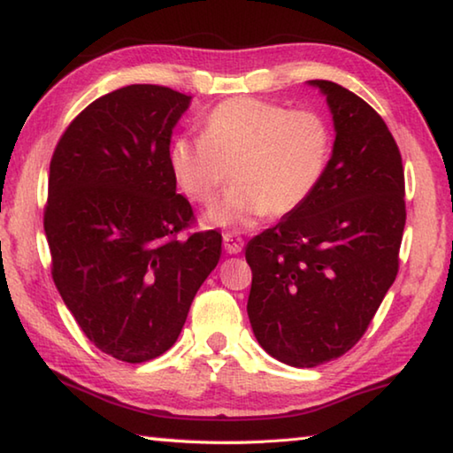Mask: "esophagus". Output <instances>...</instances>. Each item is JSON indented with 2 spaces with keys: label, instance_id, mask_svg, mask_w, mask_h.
Masks as SVG:
<instances>
[{
  "label": "esophagus",
  "instance_id": "obj_1",
  "mask_svg": "<svg viewBox=\"0 0 453 453\" xmlns=\"http://www.w3.org/2000/svg\"><path fill=\"white\" fill-rule=\"evenodd\" d=\"M224 250L229 256L240 254L243 250V240L237 234H224Z\"/></svg>",
  "mask_w": 453,
  "mask_h": 453
}]
</instances>
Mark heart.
I'll list each match as a JSON object with an SVG mask.
<instances>
[{
	"instance_id": "heart-1",
	"label": "heart",
	"mask_w": 453,
	"mask_h": 453,
	"mask_svg": "<svg viewBox=\"0 0 453 453\" xmlns=\"http://www.w3.org/2000/svg\"><path fill=\"white\" fill-rule=\"evenodd\" d=\"M332 157V129L319 113L256 97H234L205 116L202 137L180 135L167 162L175 186L189 202L210 205L213 227L248 229L267 213L300 210L324 181Z\"/></svg>"
}]
</instances>
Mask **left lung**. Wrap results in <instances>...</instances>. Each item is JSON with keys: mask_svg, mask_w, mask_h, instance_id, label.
<instances>
[{"mask_svg": "<svg viewBox=\"0 0 453 453\" xmlns=\"http://www.w3.org/2000/svg\"><path fill=\"white\" fill-rule=\"evenodd\" d=\"M308 83L326 96L335 129L324 181L245 248L251 329L294 367L332 362L359 342L397 275L405 226L402 156L386 121L334 81Z\"/></svg>", "mask_w": 453, "mask_h": 453, "instance_id": "obj_1", "label": "left lung"}]
</instances>
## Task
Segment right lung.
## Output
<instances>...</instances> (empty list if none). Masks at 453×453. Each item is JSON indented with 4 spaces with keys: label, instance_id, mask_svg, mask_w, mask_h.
<instances>
[{
    "label": "right lung",
    "instance_id": "right-lung-1",
    "mask_svg": "<svg viewBox=\"0 0 453 453\" xmlns=\"http://www.w3.org/2000/svg\"><path fill=\"white\" fill-rule=\"evenodd\" d=\"M191 96L134 83L89 104L53 151L43 227L51 275L104 354L142 364L170 349L221 256V234L180 240L194 211L170 172Z\"/></svg>",
    "mask_w": 453,
    "mask_h": 453
}]
</instances>
